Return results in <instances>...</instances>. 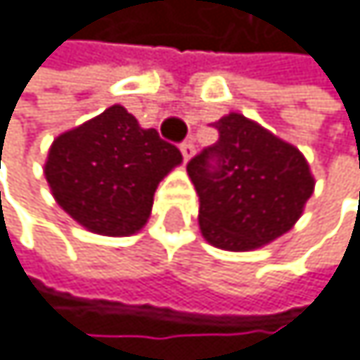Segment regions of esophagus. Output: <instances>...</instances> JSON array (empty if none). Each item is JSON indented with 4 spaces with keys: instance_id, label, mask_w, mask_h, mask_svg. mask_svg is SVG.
<instances>
[{
    "instance_id": "esophagus-1",
    "label": "esophagus",
    "mask_w": 360,
    "mask_h": 360,
    "mask_svg": "<svg viewBox=\"0 0 360 360\" xmlns=\"http://www.w3.org/2000/svg\"><path fill=\"white\" fill-rule=\"evenodd\" d=\"M181 154H184V161H190L195 156V143L193 141H186L181 143Z\"/></svg>"
}]
</instances>
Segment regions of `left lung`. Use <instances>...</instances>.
Masks as SVG:
<instances>
[{"mask_svg":"<svg viewBox=\"0 0 360 360\" xmlns=\"http://www.w3.org/2000/svg\"><path fill=\"white\" fill-rule=\"evenodd\" d=\"M219 139L188 163L199 229L224 251H253L291 231L314 193L302 152L242 114L215 123Z\"/></svg>","mask_w":360,"mask_h":360,"instance_id":"left-lung-1","label":"left lung"}]
</instances>
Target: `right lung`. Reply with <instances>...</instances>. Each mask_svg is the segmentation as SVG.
Returning a JSON list of instances; mask_svg holds the SVG:
<instances>
[{"label":"right lung","instance_id":"1","mask_svg":"<svg viewBox=\"0 0 360 360\" xmlns=\"http://www.w3.org/2000/svg\"><path fill=\"white\" fill-rule=\"evenodd\" d=\"M179 163L172 143L114 105L53 141L44 176L60 208L86 231L123 237L143 229L156 186Z\"/></svg>","mask_w":360,"mask_h":360}]
</instances>
